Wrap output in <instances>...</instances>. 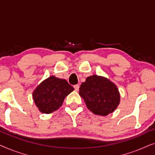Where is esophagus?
<instances>
[{"instance_id": "esophagus-1", "label": "esophagus", "mask_w": 155, "mask_h": 155, "mask_svg": "<svg viewBox=\"0 0 155 155\" xmlns=\"http://www.w3.org/2000/svg\"><path fill=\"white\" fill-rule=\"evenodd\" d=\"M74 88H75V90L76 91H78V90H79L80 88V85L79 84H75V85H74Z\"/></svg>"}]
</instances>
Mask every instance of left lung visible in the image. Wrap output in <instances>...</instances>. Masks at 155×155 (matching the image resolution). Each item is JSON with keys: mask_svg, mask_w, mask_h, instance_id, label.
I'll use <instances>...</instances> for the list:
<instances>
[{"mask_svg": "<svg viewBox=\"0 0 155 155\" xmlns=\"http://www.w3.org/2000/svg\"><path fill=\"white\" fill-rule=\"evenodd\" d=\"M79 90L87 107L97 115L107 116L119 104L120 94L117 87L105 78L90 76L81 84Z\"/></svg>", "mask_w": 155, "mask_h": 155, "instance_id": "8db88e82", "label": "left lung"}]
</instances>
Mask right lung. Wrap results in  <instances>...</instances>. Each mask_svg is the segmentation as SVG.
<instances>
[{"mask_svg": "<svg viewBox=\"0 0 155 155\" xmlns=\"http://www.w3.org/2000/svg\"><path fill=\"white\" fill-rule=\"evenodd\" d=\"M73 90L65 80L51 76L35 89L33 99L40 111L50 114L61 107L65 97Z\"/></svg>", "mask_w": 155, "mask_h": 155, "instance_id": "right-lung-1", "label": "right lung"}]
</instances>
